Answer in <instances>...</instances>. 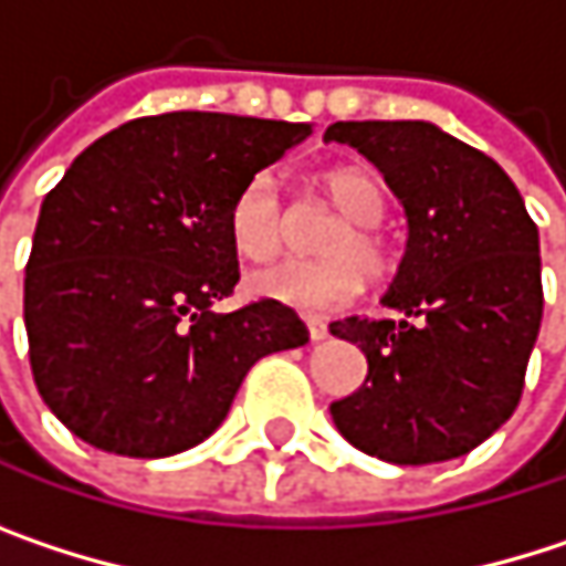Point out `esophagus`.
Segmentation results:
<instances>
[{
    "label": "esophagus",
    "instance_id": "obj_1",
    "mask_svg": "<svg viewBox=\"0 0 566 566\" xmlns=\"http://www.w3.org/2000/svg\"><path fill=\"white\" fill-rule=\"evenodd\" d=\"M307 334H311V340H324L327 337V324L321 317H307Z\"/></svg>",
    "mask_w": 566,
    "mask_h": 566
}]
</instances>
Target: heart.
<instances>
[{"label":"heart","mask_w":566,"mask_h":566,"mask_svg":"<svg viewBox=\"0 0 566 566\" xmlns=\"http://www.w3.org/2000/svg\"><path fill=\"white\" fill-rule=\"evenodd\" d=\"M321 189L347 219L324 245L327 262H279L249 279V291L255 297L279 301L301 314L340 311L360 294L364 275L384 282L396 265L390 242L377 229L387 212L380 176L360 167H340L324 172ZM229 239L249 262H269L284 249L287 209L279 182L269 172L252 176L232 199Z\"/></svg>","instance_id":"obj_1"}]
</instances>
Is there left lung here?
<instances>
[{
  "instance_id": "obj_1",
  "label": "left lung",
  "mask_w": 566,
  "mask_h": 566,
  "mask_svg": "<svg viewBox=\"0 0 566 566\" xmlns=\"http://www.w3.org/2000/svg\"><path fill=\"white\" fill-rule=\"evenodd\" d=\"M324 140L364 154L406 209V255L384 304L331 334L367 354L357 394L331 402L340 436L396 465L472 452L521 399L541 331L537 226L492 157L426 120H337Z\"/></svg>"
}]
</instances>
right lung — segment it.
Instances as JSON below:
<instances>
[{
	"label": "right lung",
	"mask_w": 566,
	"mask_h": 566,
	"mask_svg": "<svg viewBox=\"0 0 566 566\" xmlns=\"http://www.w3.org/2000/svg\"><path fill=\"white\" fill-rule=\"evenodd\" d=\"M311 124L172 111L94 140L45 196L25 265L29 364L84 442L164 459L209 439L255 360L304 347L279 301L216 314L239 282L229 209Z\"/></svg>",
	"instance_id": "obj_1"
}]
</instances>
